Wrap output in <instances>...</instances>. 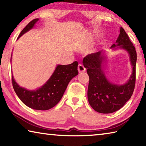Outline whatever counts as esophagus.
<instances>
[{"label":"esophagus","instance_id":"obj_1","mask_svg":"<svg viewBox=\"0 0 146 146\" xmlns=\"http://www.w3.org/2000/svg\"><path fill=\"white\" fill-rule=\"evenodd\" d=\"M78 71L79 73H82V72H84L86 71V68H84V66L82 64H78Z\"/></svg>","mask_w":146,"mask_h":146}]
</instances>
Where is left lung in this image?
<instances>
[{"instance_id": "1", "label": "left lung", "mask_w": 146, "mask_h": 146, "mask_svg": "<svg viewBox=\"0 0 146 146\" xmlns=\"http://www.w3.org/2000/svg\"><path fill=\"white\" fill-rule=\"evenodd\" d=\"M116 42L117 44H113L111 48L118 46L125 49L129 54L133 66L132 75L125 84H114L106 78L102 68L105 56L102 51L89 54L83 58V65L87 69L90 77L88 90L89 103L94 110L100 113H111L120 110L130 99L135 89L137 51L129 36L122 27Z\"/></svg>"}]
</instances>
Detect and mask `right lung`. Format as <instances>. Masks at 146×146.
Masks as SVG:
<instances>
[{"label":"right lung","instance_id":"obj_1","mask_svg":"<svg viewBox=\"0 0 146 146\" xmlns=\"http://www.w3.org/2000/svg\"><path fill=\"white\" fill-rule=\"evenodd\" d=\"M38 21V19L31 21L21 32L18 38L33 28ZM78 65L76 61L68 65H58L47 82L36 90L30 91L20 87L13 76L12 85L17 96L24 104L34 110H48L59 102L69 82L78 75Z\"/></svg>","mask_w":146,"mask_h":146}]
</instances>
